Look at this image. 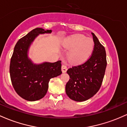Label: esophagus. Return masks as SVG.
Segmentation results:
<instances>
[{
	"instance_id": "1",
	"label": "esophagus",
	"mask_w": 127,
	"mask_h": 127,
	"mask_svg": "<svg viewBox=\"0 0 127 127\" xmlns=\"http://www.w3.org/2000/svg\"><path fill=\"white\" fill-rule=\"evenodd\" d=\"M61 70H62V72L63 73H65V72H66L67 70V67L65 65H62V66H61Z\"/></svg>"
}]
</instances>
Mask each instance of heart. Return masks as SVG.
Here are the masks:
<instances>
[{"label":"heart","instance_id":"b5f03b06","mask_svg":"<svg viewBox=\"0 0 127 127\" xmlns=\"http://www.w3.org/2000/svg\"><path fill=\"white\" fill-rule=\"evenodd\" d=\"M63 46L70 50L67 55L69 60L73 63H80L91 55L94 43L92 39L86 38L84 35L75 34L67 39Z\"/></svg>","mask_w":127,"mask_h":127}]
</instances>
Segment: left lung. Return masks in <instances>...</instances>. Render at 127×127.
<instances>
[{"mask_svg": "<svg viewBox=\"0 0 127 127\" xmlns=\"http://www.w3.org/2000/svg\"><path fill=\"white\" fill-rule=\"evenodd\" d=\"M94 49L92 56L81 64L67 71L70 76L66 85L67 95L73 101L82 102L92 97L99 90L107 66L106 52L96 35L92 32Z\"/></svg>", "mask_w": 127, "mask_h": 127, "instance_id": "1", "label": "left lung"}]
</instances>
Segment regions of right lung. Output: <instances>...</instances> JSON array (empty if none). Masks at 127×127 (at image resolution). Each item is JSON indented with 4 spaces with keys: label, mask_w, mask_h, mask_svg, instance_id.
<instances>
[{
    "label": "right lung",
    "mask_w": 127,
    "mask_h": 127,
    "mask_svg": "<svg viewBox=\"0 0 127 127\" xmlns=\"http://www.w3.org/2000/svg\"><path fill=\"white\" fill-rule=\"evenodd\" d=\"M51 32V30L37 28L20 38L14 49L9 66L11 80L16 93L27 101L43 98L48 92L50 79L62 73L61 61L34 64L28 57L35 38L39 34Z\"/></svg>",
    "instance_id": "right-lung-1"
}]
</instances>
